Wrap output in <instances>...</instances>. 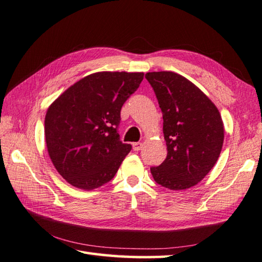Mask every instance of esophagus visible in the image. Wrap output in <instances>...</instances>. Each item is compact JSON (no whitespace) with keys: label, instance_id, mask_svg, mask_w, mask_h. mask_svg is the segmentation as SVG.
Returning <instances> with one entry per match:
<instances>
[{"label":"esophagus","instance_id":"obj_1","mask_svg":"<svg viewBox=\"0 0 262 262\" xmlns=\"http://www.w3.org/2000/svg\"><path fill=\"white\" fill-rule=\"evenodd\" d=\"M142 148H143V144L142 143H134V144H133V149H134L135 152L141 151Z\"/></svg>","mask_w":262,"mask_h":262}]
</instances>
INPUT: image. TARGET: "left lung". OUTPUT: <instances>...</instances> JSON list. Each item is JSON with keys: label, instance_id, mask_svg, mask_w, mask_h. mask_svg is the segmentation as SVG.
<instances>
[{"label": "left lung", "instance_id": "left-lung-1", "mask_svg": "<svg viewBox=\"0 0 262 262\" xmlns=\"http://www.w3.org/2000/svg\"><path fill=\"white\" fill-rule=\"evenodd\" d=\"M146 80L157 94L163 115L168 154L151 173L170 190L196 186L220 158L224 124L213 101L191 81L174 72H148Z\"/></svg>", "mask_w": 262, "mask_h": 262}]
</instances>
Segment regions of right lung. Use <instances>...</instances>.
Masks as SVG:
<instances>
[{"instance_id":"add662e5","label":"right lung","mask_w":262,"mask_h":262,"mask_svg":"<svg viewBox=\"0 0 262 262\" xmlns=\"http://www.w3.org/2000/svg\"><path fill=\"white\" fill-rule=\"evenodd\" d=\"M143 77V72H97L75 82L49 105L48 155L70 185L89 191L115 177L132 149L117 133L120 110Z\"/></svg>"}]
</instances>
